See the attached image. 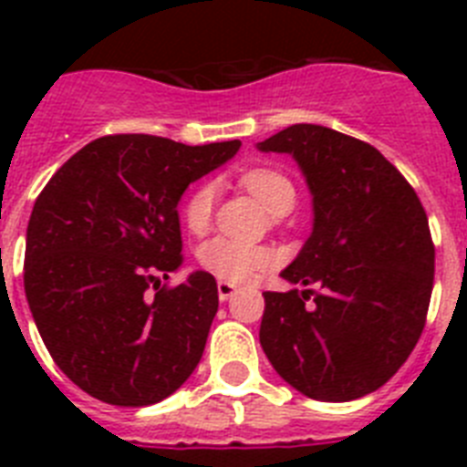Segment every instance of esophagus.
<instances>
[{"instance_id": "obj_1", "label": "esophagus", "mask_w": 467, "mask_h": 467, "mask_svg": "<svg viewBox=\"0 0 467 467\" xmlns=\"http://www.w3.org/2000/svg\"><path fill=\"white\" fill-rule=\"evenodd\" d=\"M236 292L238 287L234 283H229V280H217V295H220V301H229Z\"/></svg>"}]
</instances>
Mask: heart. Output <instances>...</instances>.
<instances>
[{"mask_svg":"<svg viewBox=\"0 0 467 467\" xmlns=\"http://www.w3.org/2000/svg\"><path fill=\"white\" fill-rule=\"evenodd\" d=\"M241 182L250 189V193L259 198L264 208L274 214H283L295 205V187L287 177L275 168H253L243 172ZM214 208V187L201 184L193 189L184 201V224L193 234H203L210 226ZM271 253L262 245L253 243L231 241V238H213L203 243L198 250V262L205 271L229 283L250 280L257 271L266 269L271 264Z\"/></svg>","mask_w":467,"mask_h":467,"instance_id":"b5f03b06","label":"heart"}]
</instances>
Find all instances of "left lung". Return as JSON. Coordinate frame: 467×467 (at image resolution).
I'll list each match as a JSON object with an SVG mask.
<instances>
[{"mask_svg":"<svg viewBox=\"0 0 467 467\" xmlns=\"http://www.w3.org/2000/svg\"><path fill=\"white\" fill-rule=\"evenodd\" d=\"M257 150L290 154L313 198L311 236L280 271L306 290L264 292L259 344L306 398L374 393L426 325L435 275L426 210L381 151L332 128L295 123Z\"/></svg>","mask_w":467,"mask_h":467,"instance_id":"obj_1","label":"left lung"}]
</instances>
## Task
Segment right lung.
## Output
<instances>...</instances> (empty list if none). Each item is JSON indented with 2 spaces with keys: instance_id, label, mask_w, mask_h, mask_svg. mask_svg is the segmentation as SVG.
<instances>
[{
  "instance_id": "add662e5",
  "label": "right lung",
  "mask_w": 467,
  "mask_h": 467,
  "mask_svg": "<svg viewBox=\"0 0 467 467\" xmlns=\"http://www.w3.org/2000/svg\"><path fill=\"white\" fill-rule=\"evenodd\" d=\"M241 150L156 135L88 142L48 180L25 238V296L56 365L117 407H147L182 386L203 356L217 283L182 266L177 203ZM155 285L151 296L149 287Z\"/></svg>"
}]
</instances>
